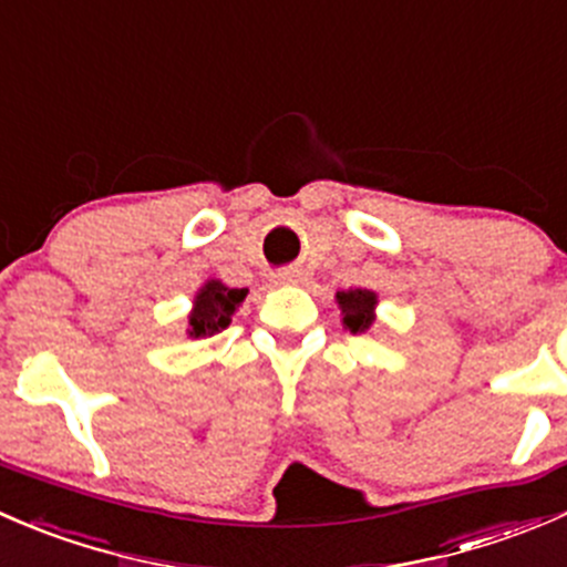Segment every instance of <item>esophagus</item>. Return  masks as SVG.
Masks as SVG:
<instances>
[{
  "instance_id": "34e87169",
  "label": "esophagus",
  "mask_w": 567,
  "mask_h": 567,
  "mask_svg": "<svg viewBox=\"0 0 567 567\" xmlns=\"http://www.w3.org/2000/svg\"><path fill=\"white\" fill-rule=\"evenodd\" d=\"M277 282H282V285L301 282V271H299V268H282V271L277 274Z\"/></svg>"
}]
</instances>
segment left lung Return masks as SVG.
Masks as SVG:
<instances>
[{
    "label": "left lung",
    "mask_w": 567,
    "mask_h": 567,
    "mask_svg": "<svg viewBox=\"0 0 567 567\" xmlns=\"http://www.w3.org/2000/svg\"><path fill=\"white\" fill-rule=\"evenodd\" d=\"M337 305H340L342 312V326H346L351 334H362L373 326L375 320V299L373 290L353 288V290H337Z\"/></svg>",
    "instance_id": "8db88e82"
}]
</instances>
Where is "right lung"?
I'll return each instance as SVG.
<instances>
[{
  "label": "right lung",
  "instance_id": "1",
  "mask_svg": "<svg viewBox=\"0 0 567 567\" xmlns=\"http://www.w3.org/2000/svg\"><path fill=\"white\" fill-rule=\"evenodd\" d=\"M247 299V288H227L219 279H208L194 296V310L188 316L186 334L199 340V337H214L230 326L233 316Z\"/></svg>",
  "mask_w": 567,
  "mask_h": 567
}]
</instances>
